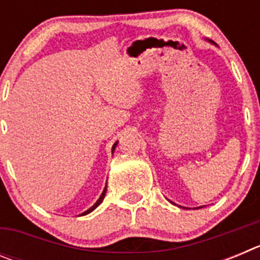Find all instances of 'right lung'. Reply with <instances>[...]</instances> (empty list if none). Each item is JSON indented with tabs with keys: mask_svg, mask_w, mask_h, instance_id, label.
Segmentation results:
<instances>
[{
	"mask_svg": "<svg viewBox=\"0 0 260 260\" xmlns=\"http://www.w3.org/2000/svg\"><path fill=\"white\" fill-rule=\"evenodd\" d=\"M116 146H117V143H114V146H113V150H114V148H116ZM105 192H107V186H105V189H104V191H103V194H102V195H100V198H99V199H98V202H96V203H95V204H93L92 207L89 208V210H87V211H86V212H83V213H82V215H87V213H89V212H92V211H93V210H95V208H96V207H98L99 204H102L103 199H104V197H105Z\"/></svg>",
	"mask_w": 260,
	"mask_h": 260,
	"instance_id": "add662e5",
	"label": "right lung"
}]
</instances>
